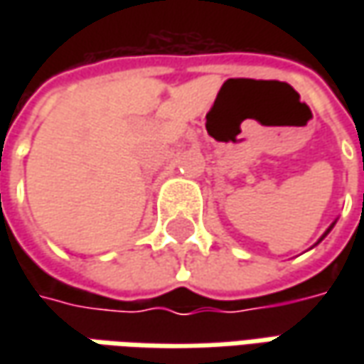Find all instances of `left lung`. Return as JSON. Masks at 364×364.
Segmentation results:
<instances>
[{"label":"left lung","mask_w":364,"mask_h":364,"mask_svg":"<svg viewBox=\"0 0 364 364\" xmlns=\"http://www.w3.org/2000/svg\"><path fill=\"white\" fill-rule=\"evenodd\" d=\"M332 227H334V225H332ZM332 227H330V229H332ZM330 229H328V231H326V232H324V237H326V235H328V232H330ZM324 237H322V239H324Z\"/></svg>","instance_id":"1"}]
</instances>
